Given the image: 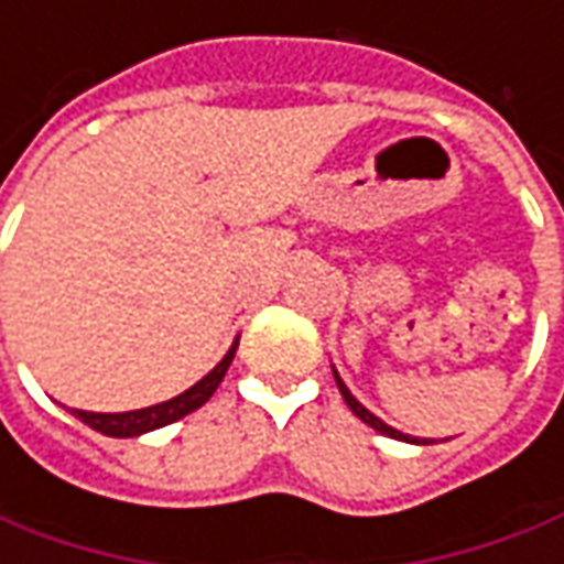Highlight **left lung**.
I'll list each match as a JSON object with an SVG mask.
<instances>
[{"instance_id": "1", "label": "left lung", "mask_w": 564, "mask_h": 564, "mask_svg": "<svg viewBox=\"0 0 564 564\" xmlns=\"http://www.w3.org/2000/svg\"><path fill=\"white\" fill-rule=\"evenodd\" d=\"M333 377H336V386H339V392H343V398H346V404H348V408H351V413H355L358 420H364V423H367V426H370V429H377L379 435H389V438H398V442L426 444V442H416V438H411V435H404V432H398V429L386 426V423H382L379 416H373V413L367 411V408H364V404H361V401H358V398H355V394L348 392V386H346V382H343V379H339V373H336V370H333Z\"/></svg>"}]
</instances>
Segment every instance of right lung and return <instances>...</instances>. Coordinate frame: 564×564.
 Returning a JSON list of instances; mask_svg holds the SVG:
<instances>
[{"label":"right lung","mask_w":564,"mask_h":564,"mask_svg":"<svg viewBox=\"0 0 564 564\" xmlns=\"http://www.w3.org/2000/svg\"><path fill=\"white\" fill-rule=\"evenodd\" d=\"M234 351H237V343L228 348V355L221 358V361L200 379V382H194L187 392L175 394L170 401H163V404H153V408H141V411H126V413H91V411H73L86 426H91L95 432H101V435H110V438H135V435H144V432H153V429H163L175 423V420H182L187 413H194L197 408H203L213 392L218 389V382L225 379L228 373V367L234 361Z\"/></svg>","instance_id":"obj_1"}]
</instances>
